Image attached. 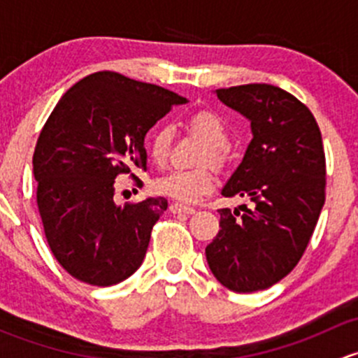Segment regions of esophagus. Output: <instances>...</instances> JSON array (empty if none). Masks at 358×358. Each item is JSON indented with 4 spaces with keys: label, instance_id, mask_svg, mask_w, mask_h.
<instances>
[{
    "label": "esophagus",
    "instance_id": "1",
    "mask_svg": "<svg viewBox=\"0 0 358 358\" xmlns=\"http://www.w3.org/2000/svg\"><path fill=\"white\" fill-rule=\"evenodd\" d=\"M169 211L175 213V215H192V213H196V209L190 208V206H185V204H180V202H173L171 206H169Z\"/></svg>",
    "mask_w": 358,
    "mask_h": 358
}]
</instances>
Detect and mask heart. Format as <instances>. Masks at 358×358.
Masks as SVG:
<instances>
[{"mask_svg": "<svg viewBox=\"0 0 358 358\" xmlns=\"http://www.w3.org/2000/svg\"><path fill=\"white\" fill-rule=\"evenodd\" d=\"M189 129L208 145L202 162L204 164L209 162L215 168H222L225 164V147L229 143V129L222 117L209 110L197 112L190 117ZM169 145H171V129L168 126H161L154 131L149 142L150 159L156 164H164L169 156ZM215 185L216 180L211 169L206 168L194 169V171L175 169V171L162 175L154 183L159 194L178 202H197L201 197L211 194L215 190Z\"/></svg>", "mask_w": 358, "mask_h": 358, "instance_id": "heart-1", "label": "heart"}]
</instances>
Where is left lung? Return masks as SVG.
<instances>
[{"instance_id": "left-lung-1", "label": "left lung", "mask_w": 358, "mask_h": 358, "mask_svg": "<svg viewBox=\"0 0 358 358\" xmlns=\"http://www.w3.org/2000/svg\"><path fill=\"white\" fill-rule=\"evenodd\" d=\"M216 96L251 121L252 140L222 196L252 208L218 209L222 229L206 259L230 291H262L298 265L315 230L326 201L322 135L308 107L277 86H232Z\"/></svg>"}]
</instances>
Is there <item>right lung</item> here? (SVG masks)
<instances>
[{"label": "right lung", "mask_w": 358, "mask_h": 358, "mask_svg": "<svg viewBox=\"0 0 358 358\" xmlns=\"http://www.w3.org/2000/svg\"><path fill=\"white\" fill-rule=\"evenodd\" d=\"M185 102L102 71L69 88L43 126L32 157L39 216L57 262L81 282L114 286L142 265L168 201L115 206L114 180L147 169V131Z\"/></svg>", "instance_id": "add662e5"}]
</instances>
